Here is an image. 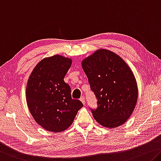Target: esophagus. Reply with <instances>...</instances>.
Returning a JSON list of instances; mask_svg holds the SVG:
<instances>
[{
	"mask_svg": "<svg viewBox=\"0 0 161 161\" xmlns=\"http://www.w3.org/2000/svg\"><path fill=\"white\" fill-rule=\"evenodd\" d=\"M80 101L83 103V104H85V97H81L80 98Z\"/></svg>",
	"mask_w": 161,
	"mask_h": 161,
	"instance_id": "1",
	"label": "esophagus"
}]
</instances>
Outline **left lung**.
Returning <instances> with one entry per match:
<instances>
[{
    "label": "left lung",
    "instance_id": "left-lung-1",
    "mask_svg": "<svg viewBox=\"0 0 161 161\" xmlns=\"http://www.w3.org/2000/svg\"><path fill=\"white\" fill-rule=\"evenodd\" d=\"M81 67L97 98V108L92 109L94 119L108 128L123 125L138 98L137 81L130 67L119 55L104 48L84 58Z\"/></svg>",
    "mask_w": 161,
    "mask_h": 161
}]
</instances>
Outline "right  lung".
<instances>
[{
	"mask_svg": "<svg viewBox=\"0 0 161 161\" xmlns=\"http://www.w3.org/2000/svg\"><path fill=\"white\" fill-rule=\"evenodd\" d=\"M72 59L61 55L46 57L36 65L27 81L25 98L36 122L49 132L69 127L83 104L72 99L71 88L64 81Z\"/></svg>",
	"mask_w": 161,
	"mask_h": 161,
	"instance_id": "obj_1",
	"label": "right lung"
}]
</instances>
